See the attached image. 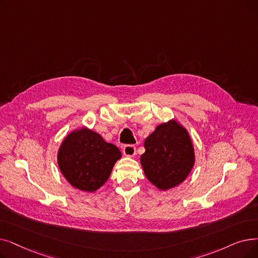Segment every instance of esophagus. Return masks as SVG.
I'll return each mask as SVG.
<instances>
[{
	"label": "esophagus",
	"mask_w": 258,
	"mask_h": 258,
	"mask_svg": "<svg viewBox=\"0 0 258 258\" xmlns=\"http://www.w3.org/2000/svg\"><path fill=\"white\" fill-rule=\"evenodd\" d=\"M123 154H124V155L127 156V157L135 156V154H136V148L134 147V145L126 144V145H124V147H123Z\"/></svg>",
	"instance_id": "1"
}]
</instances>
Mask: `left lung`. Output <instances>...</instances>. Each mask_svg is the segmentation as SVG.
Listing matches in <instances>:
<instances>
[{
    "instance_id": "8db88e82",
    "label": "left lung",
    "mask_w": 258,
    "mask_h": 258,
    "mask_svg": "<svg viewBox=\"0 0 258 258\" xmlns=\"http://www.w3.org/2000/svg\"><path fill=\"white\" fill-rule=\"evenodd\" d=\"M140 162L145 176L161 191L185 180L195 163V154L187 131L176 120L161 123L144 140Z\"/></svg>"
}]
</instances>
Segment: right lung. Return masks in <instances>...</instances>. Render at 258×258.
<instances>
[{
	"mask_svg": "<svg viewBox=\"0 0 258 258\" xmlns=\"http://www.w3.org/2000/svg\"><path fill=\"white\" fill-rule=\"evenodd\" d=\"M121 152L98 133L82 127L66 136L58 152L61 173L73 186L95 192L108 179Z\"/></svg>",
	"mask_w": 258,
	"mask_h": 258,
	"instance_id": "right-lung-1",
	"label": "right lung"
}]
</instances>
